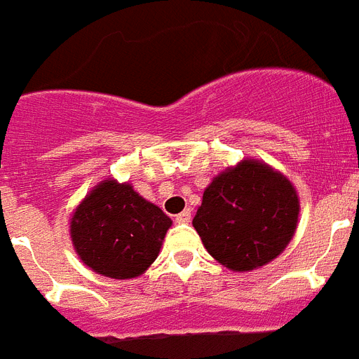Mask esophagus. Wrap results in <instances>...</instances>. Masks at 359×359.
<instances>
[{"mask_svg":"<svg viewBox=\"0 0 359 359\" xmlns=\"http://www.w3.org/2000/svg\"><path fill=\"white\" fill-rule=\"evenodd\" d=\"M175 221H177V223H180V225H186V223H189V221H191V210L186 208L184 212H180V214L175 217Z\"/></svg>","mask_w":359,"mask_h":359,"instance_id":"obj_1","label":"esophagus"}]
</instances>
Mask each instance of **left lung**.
<instances>
[{
    "mask_svg": "<svg viewBox=\"0 0 359 359\" xmlns=\"http://www.w3.org/2000/svg\"><path fill=\"white\" fill-rule=\"evenodd\" d=\"M299 206L295 188L280 171L260 160H241L210 182L194 226L221 265L252 271L287 247Z\"/></svg>",
    "mask_w": 359,
    "mask_h": 359,
    "instance_id": "obj_1",
    "label": "left lung"
}]
</instances>
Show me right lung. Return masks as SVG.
<instances>
[{"mask_svg": "<svg viewBox=\"0 0 359 359\" xmlns=\"http://www.w3.org/2000/svg\"><path fill=\"white\" fill-rule=\"evenodd\" d=\"M171 219L129 182H99L75 208L69 234L75 252L97 275L134 278L160 252Z\"/></svg>", "mask_w": 359, "mask_h": 359, "instance_id": "right-lung-1", "label": "right lung"}]
</instances>
